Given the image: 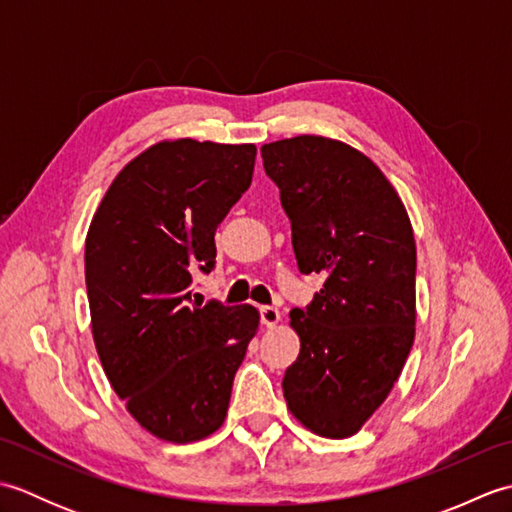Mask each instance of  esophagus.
<instances>
[{
  "label": "esophagus",
  "mask_w": 512,
  "mask_h": 512,
  "mask_svg": "<svg viewBox=\"0 0 512 512\" xmlns=\"http://www.w3.org/2000/svg\"><path fill=\"white\" fill-rule=\"evenodd\" d=\"M259 314H262V323L266 328H275V325L281 321V312L273 306H262L259 308Z\"/></svg>",
  "instance_id": "esophagus-1"
}]
</instances>
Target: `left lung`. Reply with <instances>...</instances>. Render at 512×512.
<instances>
[{
  "instance_id": "obj_1",
  "label": "left lung",
  "mask_w": 512,
  "mask_h": 512,
  "mask_svg": "<svg viewBox=\"0 0 512 512\" xmlns=\"http://www.w3.org/2000/svg\"><path fill=\"white\" fill-rule=\"evenodd\" d=\"M301 273L325 277L299 334L284 398L321 438H350L383 405L416 336V239L405 204L363 151L328 136L262 147Z\"/></svg>"
}]
</instances>
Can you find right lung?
I'll return each instance as SVG.
<instances>
[{
    "instance_id": "1",
    "label": "right lung",
    "mask_w": 512,
    "mask_h": 512,
    "mask_svg": "<svg viewBox=\"0 0 512 512\" xmlns=\"http://www.w3.org/2000/svg\"><path fill=\"white\" fill-rule=\"evenodd\" d=\"M257 147L167 138L118 171L85 237L92 336L140 427L171 444L224 424L259 328L253 306L191 301L215 262V228L250 187Z\"/></svg>"
}]
</instances>
